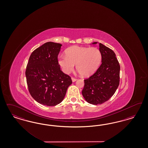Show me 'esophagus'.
I'll return each instance as SVG.
<instances>
[{"instance_id": "34e87169", "label": "esophagus", "mask_w": 148, "mask_h": 148, "mask_svg": "<svg viewBox=\"0 0 148 148\" xmlns=\"http://www.w3.org/2000/svg\"><path fill=\"white\" fill-rule=\"evenodd\" d=\"M72 80L73 82H75V81H76L77 80V79H75V78H74V77H72Z\"/></svg>"}]
</instances>
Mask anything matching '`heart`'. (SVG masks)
<instances>
[{
  "instance_id": "1",
  "label": "heart",
  "mask_w": 148,
  "mask_h": 148,
  "mask_svg": "<svg viewBox=\"0 0 148 148\" xmlns=\"http://www.w3.org/2000/svg\"><path fill=\"white\" fill-rule=\"evenodd\" d=\"M65 54L59 58L58 63L66 74L73 71L76 64L77 71L82 76H90L97 71L101 60L100 50L94 47L74 46L66 50Z\"/></svg>"
}]
</instances>
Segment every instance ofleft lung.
Returning <instances> with one entry per match:
<instances>
[{"label":"left lung","mask_w":148,"mask_h":148,"mask_svg":"<svg viewBox=\"0 0 148 148\" xmlns=\"http://www.w3.org/2000/svg\"><path fill=\"white\" fill-rule=\"evenodd\" d=\"M97 43V42L92 43ZM99 50L101 64L93 75L84 80L85 85L82 91L86 101L93 105L107 101L119 85L121 68L114 52L100 43Z\"/></svg>","instance_id":"obj_1"}]
</instances>
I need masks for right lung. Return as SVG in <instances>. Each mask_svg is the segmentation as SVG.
Returning <instances> with one entry per match:
<instances>
[{
	"label": "right lung",
	"mask_w": 148,
	"mask_h": 148,
	"mask_svg": "<svg viewBox=\"0 0 148 148\" xmlns=\"http://www.w3.org/2000/svg\"><path fill=\"white\" fill-rule=\"evenodd\" d=\"M62 45L48 42L32 53L25 71L29 91L38 103L48 106L62 102L71 77L61 71L58 55Z\"/></svg>",
	"instance_id": "add662e5"
}]
</instances>
